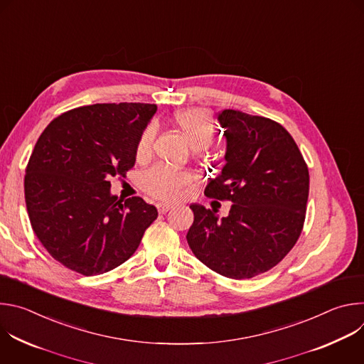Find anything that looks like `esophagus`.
I'll return each mask as SVG.
<instances>
[{
  "instance_id": "obj_1",
  "label": "esophagus",
  "mask_w": 364,
  "mask_h": 364,
  "mask_svg": "<svg viewBox=\"0 0 364 364\" xmlns=\"http://www.w3.org/2000/svg\"><path fill=\"white\" fill-rule=\"evenodd\" d=\"M157 209H159V213L164 215V213H167V212L171 209V205H170V204H166V203H159V204H157Z\"/></svg>"
}]
</instances>
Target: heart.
<instances>
[{
	"mask_svg": "<svg viewBox=\"0 0 364 364\" xmlns=\"http://www.w3.org/2000/svg\"><path fill=\"white\" fill-rule=\"evenodd\" d=\"M174 125L183 134L188 145L194 151L209 148L215 139L216 124L212 115L200 108L180 111L173 118ZM155 138L154 125H148L136 144L135 157L138 161H145L152 151ZM191 176L186 171H173L163 167H154L142 177V188L152 197L163 201H176L183 197L191 186Z\"/></svg>",
	"mask_w": 364,
	"mask_h": 364,
	"instance_id": "b5f03b06",
	"label": "heart"
}]
</instances>
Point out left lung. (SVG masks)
<instances>
[{"instance_id": "obj_1", "label": "left lung", "mask_w": 364, "mask_h": 364, "mask_svg": "<svg viewBox=\"0 0 364 364\" xmlns=\"http://www.w3.org/2000/svg\"><path fill=\"white\" fill-rule=\"evenodd\" d=\"M226 164L204 194L229 200L228 218L191 204L187 242L212 271L249 279L278 265L296 243L305 220L309 174L291 134L278 122L240 111L219 114Z\"/></svg>"}]
</instances>
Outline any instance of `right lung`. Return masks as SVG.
<instances>
[{
  "label": "right lung",
  "instance_id": "add662e5",
  "mask_svg": "<svg viewBox=\"0 0 364 364\" xmlns=\"http://www.w3.org/2000/svg\"><path fill=\"white\" fill-rule=\"evenodd\" d=\"M157 111L149 103H96L62 114L30 155L24 196L31 228L63 267L105 274L134 255L159 212L141 197L118 200L111 177L135 164L138 139Z\"/></svg>",
  "mask_w": 364,
  "mask_h": 364
}]
</instances>
